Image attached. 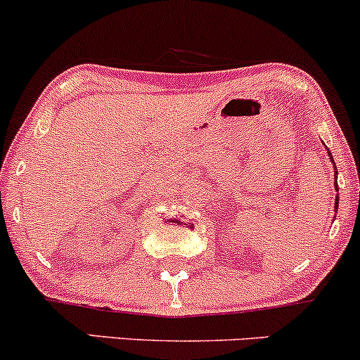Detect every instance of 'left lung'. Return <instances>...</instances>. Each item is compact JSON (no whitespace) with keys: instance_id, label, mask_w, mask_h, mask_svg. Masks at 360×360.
I'll use <instances>...</instances> for the list:
<instances>
[{"instance_id":"8db88e82","label":"left lung","mask_w":360,"mask_h":360,"mask_svg":"<svg viewBox=\"0 0 360 360\" xmlns=\"http://www.w3.org/2000/svg\"><path fill=\"white\" fill-rule=\"evenodd\" d=\"M330 157H332V155H330ZM335 174H337V172H335ZM335 188H337V181H335ZM337 201H338V196H337ZM337 206H338V203H335Z\"/></svg>"}]
</instances>
